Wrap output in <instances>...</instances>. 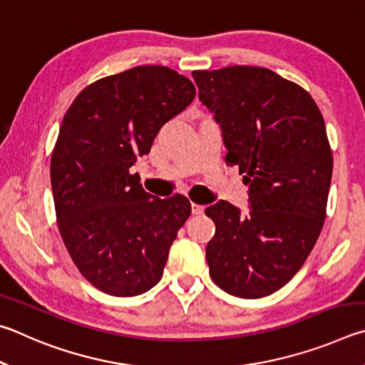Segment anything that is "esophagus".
Here are the masks:
<instances>
[{"instance_id":"esophagus-1","label":"esophagus","mask_w":365,"mask_h":365,"mask_svg":"<svg viewBox=\"0 0 365 365\" xmlns=\"http://www.w3.org/2000/svg\"><path fill=\"white\" fill-rule=\"evenodd\" d=\"M203 212H205V207L192 203V215H203Z\"/></svg>"}]
</instances>
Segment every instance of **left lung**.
<instances>
[{"label": "left lung", "mask_w": 365, "mask_h": 365, "mask_svg": "<svg viewBox=\"0 0 365 365\" xmlns=\"http://www.w3.org/2000/svg\"><path fill=\"white\" fill-rule=\"evenodd\" d=\"M192 76L250 197L245 216L225 200L205 210L216 226L210 276L229 295L263 298L295 276L322 231L334 168L324 117L308 91L269 68Z\"/></svg>", "instance_id": "left-lung-1"}]
</instances>
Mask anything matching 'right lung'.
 <instances>
[{"instance_id":"add662e5","label":"right lung","mask_w":365,"mask_h":365,"mask_svg":"<svg viewBox=\"0 0 365 365\" xmlns=\"http://www.w3.org/2000/svg\"><path fill=\"white\" fill-rule=\"evenodd\" d=\"M195 98L192 81L139 66L86 86L63 115L51 157L57 226L89 284L113 297L150 290L190 215L182 195L157 199L130 168Z\"/></svg>"}]
</instances>
